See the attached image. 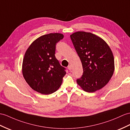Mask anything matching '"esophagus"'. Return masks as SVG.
Returning <instances> with one entry per match:
<instances>
[{
    "label": "esophagus",
    "mask_w": 130,
    "mask_h": 130,
    "mask_svg": "<svg viewBox=\"0 0 130 130\" xmlns=\"http://www.w3.org/2000/svg\"><path fill=\"white\" fill-rule=\"evenodd\" d=\"M68 69H69V70H71V69H72V66H71V65H69V66H68Z\"/></svg>",
    "instance_id": "esophagus-1"
}]
</instances>
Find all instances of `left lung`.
Segmentation results:
<instances>
[{
	"instance_id": "left-lung-1",
	"label": "left lung",
	"mask_w": 130,
	"mask_h": 130,
	"mask_svg": "<svg viewBox=\"0 0 130 130\" xmlns=\"http://www.w3.org/2000/svg\"><path fill=\"white\" fill-rule=\"evenodd\" d=\"M70 37L83 69V74L77 80V84L88 93L102 89L114 72L111 50L103 39L90 32L78 31Z\"/></svg>"
}]
</instances>
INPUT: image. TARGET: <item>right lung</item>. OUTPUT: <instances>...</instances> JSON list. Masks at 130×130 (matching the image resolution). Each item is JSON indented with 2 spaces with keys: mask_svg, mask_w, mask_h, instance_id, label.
<instances>
[{
  "mask_svg": "<svg viewBox=\"0 0 130 130\" xmlns=\"http://www.w3.org/2000/svg\"><path fill=\"white\" fill-rule=\"evenodd\" d=\"M63 37L59 33L41 36L31 44L25 53L23 75L29 86L38 93L50 94L61 87L66 72L55 54L56 43Z\"/></svg>",
  "mask_w": 130,
  "mask_h": 130,
  "instance_id": "right-lung-1",
  "label": "right lung"
}]
</instances>
